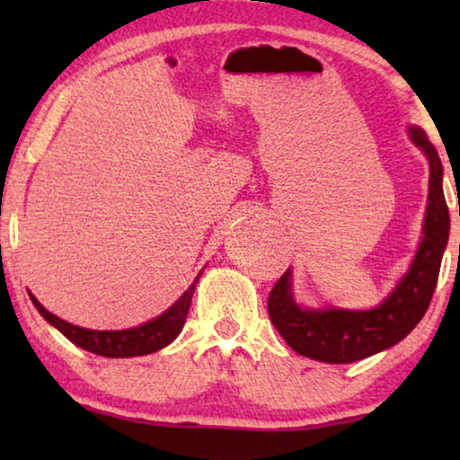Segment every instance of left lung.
<instances>
[{"mask_svg":"<svg viewBox=\"0 0 460 460\" xmlns=\"http://www.w3.org/2000/svg\"><path fill=\"white\" fill-rule=\"evenodd\" d=\"M411 137L429 159V203L423 241L411 270L379 307L367 312L304 310L293 301L291 274L287 270L270 291L268 314L276 331L297 354L329 364L362 360L402 341L425 316L448 243L450 213L442 190L444 172L436 146L419 128H411Z\"/></svg>","mask_w":460,"mask_h":460,"instance_id":"obj_1","label":"left lung"}]
</instances>
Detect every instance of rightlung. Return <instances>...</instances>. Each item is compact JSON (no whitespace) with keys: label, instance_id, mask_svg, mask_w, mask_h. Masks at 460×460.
I'll list each match as a JSON object with an SVG mask.
<instances>
[{"label":"right lung","instance_id":"right-lung-1","mask_svg":"<svg viewBox=\"0 0 460 460\" xmlns=\"http://www.w3.org/2000/svg\"><path fill=\"white\" fill-rule=\"evenodd\" d=\"M199 280V276H197ZM197 280L188 287V291L181 295V297L175 301V305L169 307L165 314H161L159 318L150 320V323L136 326V329L128 331H90L81 329V326H75L71 323H65L58 316H54L52 312H48L40 301H37L33 295H31V301L40 310L43 318L48 320L49 324L56 326L62 335H65L68 341H73L79 348H84L92 354L106 356V358H131V356H146L153 354V351L165 348L173 341L175 337L180 335L181 326L186 323L188 310H190V301L194 287H197Z\"/></svg>","mask_w":460,"mask_h":460}]
</instances>
